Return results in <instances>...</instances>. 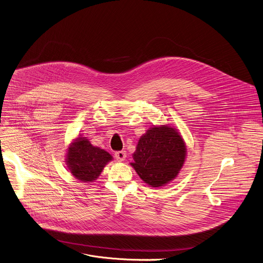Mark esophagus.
<instances>
[{"label": "esophagus", "mask_w": 263, "mask_h": 263, "mask_svg": "<svg viewBox=\"0 0 263 263\" xmlns=\"http://www.w3.org/2000/svg\"><path fill=\"white\" fill-rule=\"evenodd\" d=\"M126 157H127V155H126L125 151H120V152H116L115 153V158L118 161H124L126 159Z\"/></svg>", "instance_id": "1"}]
</instances>
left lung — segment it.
Listing matches in <instances>:
<instances>
[{"label": "left lung", "instance_id": "8db88e82", "mask_svg": "<svg viewBox=\"0 0 263 263\" xmlns=\"http://www.w3.org/2000/svg\"><path fill=\"white\" fill-rule=\"evenodd\" d=\"M185 156V143L175 128L155 126L139 138L131 166L145 183L159 187L177 176Z\"/></svg>", "mask_w": 263, "mask_h": 263}]
</instances>
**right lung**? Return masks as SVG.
Listing matches in <instances>:
<instances>
[{
    "label": "right lung",
    "instance_id": "add662e5",
    "mask_svg": "<svg viewBox=\"0 0 263 263\" xmlns=\"http://www.w3.org/2000/svg\"><path fill=\"white\" fill-rule=\"evenodd\" d=\"M65 160L70 173L77 179L92 182L98 178L112 157L104 149L93 146L86 137H78L69 144Z\"/></svg>",
    "mask_w": 263,
    "mask_h": 263
}]
</instances>
